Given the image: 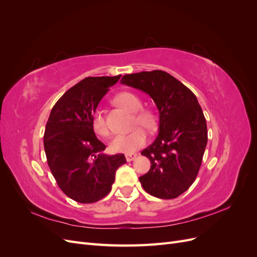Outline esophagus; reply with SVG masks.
<instances>
[{
    "mask_svg": "<svg viewBox=\"0 0 257 257\" xmlns=\"http://www.w3.org/2000/svg\"><path fill=\"white\" fill-rule=\"evenodd\" d=\"M136 157H137L136 153H130V154H126V155H125V159H126L127 162H132Z\"/></svg>",
    "mask_w": 257,
    "mask_h": 257,
    "instance_id": "esophagus-1",
    "label": "esophagus"
}]
</instances>
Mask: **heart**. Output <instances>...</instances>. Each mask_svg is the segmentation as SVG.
<instances>
[{"instance_id": "obj_1", "label": "heart", "mask_w": 257, "mask_h": 257, "mask_svg": "<svg viewBox=\"0 0 257 257\" xmlns=\"http://www.w3.org/2000/svg\"><path fill=\"white\" fill-rule=\"evenodd\" d=\"M115 103L124 109L134 114V124L141 125L147 131H153L157 127V116L149 109H144L143 102L134 93L122 92L116 95ZM92 127L99 136L106 137L110 131L107 125L105 116L102 112H95L92 116ZM147 142V135L142 128H135L127 134L116 135L109 145L110 150L115 153H133L142 148Z\"/></svg>"}]
</instances>
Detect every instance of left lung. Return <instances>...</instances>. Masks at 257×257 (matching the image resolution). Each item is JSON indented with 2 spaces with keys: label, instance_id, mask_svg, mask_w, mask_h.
Segmentation results:
<instances>
[{
  "label": "left lung",
  "instance_id": "8db88e82",
  "mask_svg": "<svg viewBox=\"0 0 257 257\" xmlns=\"http://www.w3.org/2000/svg\"><path fill=\"white\" fill-rule=\"evenodd\" d=\"M121 83L147 93L160 114L159 135L142 151L151 167L139 181L154 197L176 198L195 181L207 146V124L198 100L182 82L163 71L124 75Z\"/></svg>",
  "mask_w": 257,
  "mask_h": 257
}]
</instances>
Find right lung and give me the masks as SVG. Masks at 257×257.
<instances>
[{
  "instance_id": "add662e5",
  "label": "right lung",
  "mask_w": 257,
  "mask_h": 257,
  "mask_svg": "<svg viewBox=\"0 0 257 257\" xmlns=\"http://www.w3.org/2000/svg\"><path fill=\"white\" fill-rule=\"evenodd\" d=\"M114 77H87L67 90L51 109L44 134L48 166L59 188L77 203L91 204L111 190L116 169L125 164L123 154L103 153L92 116L100 99L118 82Z\"/></svg>"
}]
</instances>
